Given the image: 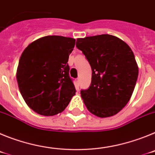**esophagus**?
<instances>
[{"instance_id":"1","label":"esophagus","mask_w":155,"mask_h":155,"mask_svg":"<svg viewBox=\"0 0 155 155\" xmlns=\"http://www.w3.org/2000/svg\"><path fill=\"white\" fill-rule=\"evenodd\" d=\"M76 81H77V84H78V85H79V83H80V78H78L76 79Z\"/></svg>"}]
</instances>
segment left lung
Returning a JSON list of instances; mask_svg holds the SVG:
<instances>
[{
    "label": "left lung",
    "instance_id": "1",
    "mask_svg": "<svg viewBox=\"0 0 155 155\" xmlns=\"http://www.w3.org/2000/svg\"><path fill=\"white\" fill-rule=\"evenodd\" d=\"M76 46L91 66L89 87L81 91L87 110L105 118L118 113L134 92L138 67L130 47L112 35L79 38Z\"/></svg>",
    "mask_w": 155,
    "mask_h": 155
}]
</instances>
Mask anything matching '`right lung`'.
<instances>
[{"instance_id":"right-lung-1","label":"right lung","mask_w":155,"mask_h":155,"mask_svg":"<svg viewBox=\"0 0 155 155\" xmlns=\"http://www.w3.org/2000/svg\"><path fill=\"white\" fill-rule=\"evenodd\" d=\"M75 39L42 37L27 46L17 69L19 90L28 107L42 116L62 113L75 94L68 64Z\"/></svg>"}]
</instances>
